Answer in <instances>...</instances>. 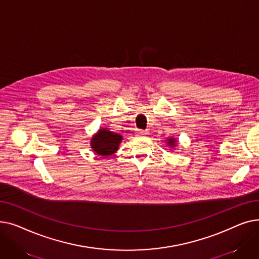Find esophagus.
I'll return each instance as SVG.
<instances>
[{"instance_id":"obj_1","label":"esophagus","mask_w":259,"mask_h":259,"mask_svg":"<svg viewBox=\"0 0 259 259\" xmlns=\"http://www.w3.org/2000/svg\"><path fill=\"white\" fill-rule=\"evenodd\" d=\"M137 134H138V135H148V134H149V131H148V130H138V131H137Z\"/></svg>"}]
</instances>
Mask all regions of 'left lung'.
<instances>
[{
    "label": "left lung",
    "mask_w": 259,
    "mask_h": 259,
    "mask_svg": "<svg viewBox=\"0 0 259 259\" xmlns=\"http://www.w3.org/2000/svg\"><path fill=\"white\" fill-rule=\"evenodd\" d=\"M176 141H178V140H175V139H168V140H167V144H168L170 147L173 148V147H175L176 143H178Z\"/></svg>",
    "instance_id": "8db88e82"
}]
</instances>
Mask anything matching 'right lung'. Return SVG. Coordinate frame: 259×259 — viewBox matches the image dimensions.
<instances>
[{"mask_svg": "<svg viewBox=\"0 0 259 259\" xmlns=\"http://www.w3.org/2000/svg\"><path fill=\"white\" fill-rule=\"evenodd\" d=\"M122 140L120 134L109 131L107 128H102L95 133L91 139L92 150L102 156H109L115 153Z\"/></svg>", "mask_w": 259, "mask_h": 259, "instance_id": "1", "label": "right lung"}]
</instances>
